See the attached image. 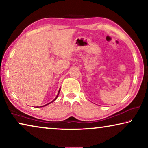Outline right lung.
Here are the masks:
<instances>
[{
    "label": "right lung",
    "mask_w": 148,
    "mask_h": 148,
    "mask_svg": "<svg viewBox=\"0 0 148 148\" xmlns=\"http://www.w3.org/2000/svg\"><path fill=\"white\" fill-rule=\"evenodd\" d=\"M60 90H61V89H59V92H58V94H57V95L56 98V99H55L54 100H53V101H52V102H50V103H51V102H53V101H56V100L57 99V97H58V95H59V92H60ZM50 103H48V104H46V105H44V106H40V107H43V106H46V105H48V104H50Z\"/></svg>",
    "instance_id": "right-lung-1"
}]
</instances>
